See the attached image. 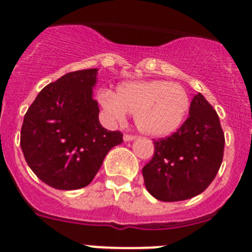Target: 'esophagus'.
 I'll return each instance as SVG.
<instances>
[{
  "mask_svg": "<svg viewBox=\"0 0 252 252\" xmlns=\"http://www.w3.org/2000/svg\"><path fill=\"white\" fill-rule=\"evenodd\" d=\"M124 140L126 142L132 141V140H135V136H132V135H124Z\"/></svg>",
  "mask_w": 252,
  "mask_h": 252,
  "instance_id": "esophagus-1",
  "label": "esophagus"
}]
</instances>
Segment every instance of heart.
Segmentation results:
<instances>
[{"mask_svg": "<svg viewBox=\"0 0 252 252\" xmlns=\"http://www.w3.org/2000/svg\"><path fill=\"white\" fill-rule=\"evenodd\" d=\"M98 102L107 119L124 124L132 113L137 130L151 137L171 135L183 125L190 99L183 87L168 81H132L120 84L117 92L103 90Z\"/></svg>", "mask_w": 252, "mask_h": 252, "instance_id": "1", "label": "heart"}]
</instances>
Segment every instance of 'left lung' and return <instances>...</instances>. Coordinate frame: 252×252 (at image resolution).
<instances>
[{
  "label": "left lung",
  "mask_w": 252,
  "mask_h": 252,
  "mask_svg": "<svg viewBox=\"0 0 252 252\" xmlns=\"http://www.w3.org/2000/svg\"><path fill=\"white\" fill-rule=\"evenodd\" d=\"M154 157L142 168L148 192L162 202L201 194L212 183L223 159L224 135L217 112L201 93L189 117L166 139L154 141Z\"/></svg>",
  "instance_id": "left-lung-1"
}]
</instances>
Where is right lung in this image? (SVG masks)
Segmentation results:
<instances>
[{
    "instance_id": "obj_1",
    "label": "right lung",
    "mask_w": 252,
    "mask_h": 252,
    "mask_svg": "<svg viewBox=\"0 0 252 252\" xmlns=\"http://www.w3.org/2000/svg\"><path fill=\"white\" fill-rule=\"evenodd\" d=\"M98 69L66 73L48 84L29 107L21 127L22 153L44 183L60 190L88 186L122 133L99 124L93 99Z\"/></svg>"
}]
</instances>
